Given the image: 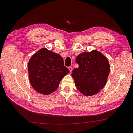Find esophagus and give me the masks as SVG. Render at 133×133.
Masks as SVG:
<instances>
[{
	"mask_svg": "<svg viewBox=\"0 0 133 133\" xmlns=\"http://www.w3.org/2000/svg\"><path fill=\"white\" fill-rule=\"evenodd\" d=\"M68 69H69V70L70 72H71V71H72V70H73V68L71 67V66H70V67L68 68Z\"/></svg>",
	"mask_w": 133,
	"mask_h": 133,
	"instance_id": "1",
	"label": "esophagus"
}]
</instances>
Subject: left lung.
<instances>
[{
    "label": "left lung",
    "instance_id": "8db88e82",
    "mask_svg": "<svg viewBox=\"0 0 133 133\" xmlns=\"http://www.w3.org/2000/svg\"><path fill=\"white\" fill-rule=\"evenodd\" d=\"M75 62L79 67L73 70L71 76L76 88L86 96L98 93L105 85L110 73V64L107 58L94 49L80 54Z\"/></svg>",
    "mask_w": 133,
    "mask_h": 133
}]
</instances>
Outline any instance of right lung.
Here are the masks:
<instances>
[{
  "label": "right lung",
  "instance_id": "add662e5",
  "mask_svg": "<svg viewBox=\"0 0 133 133\" xmlns=\"http://www.w3.org/2000/svg\"><path fill=\"white\" fill-rule=\"evenodd\" d=\"M29 79L37 92L49 95L58 88L60 82L69 73L59 54L43 48L32 55L28 62Z\"/></svg>",
  "mask_w": 133,
  "mask_h": 133
}]
</instances>
